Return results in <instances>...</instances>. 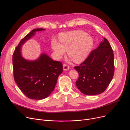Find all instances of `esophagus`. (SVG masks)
<instances>
[{"mask_svg":"<svg viewBox=\"0 0 130 130\" xmlns=\"http://www.w3.org/2000/svg\"><path fill=\"white\" fill-rule=\"evenodd\" d=\"M69 69H70V67H69V66H68V65H66V64H64V65H63V70H64V71H67V70H69Z\"/></svg>","mask_w":130,"mask_h":130,"instance_id":"esophagus-1","label":"esophagus"}]
</instances>
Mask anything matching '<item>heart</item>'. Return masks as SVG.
I'll list each match as a JSON object with an SVG mask.
<instances>
[{
    "label": "heart",
    "mask_w": 130,
    "mask_h": 130,
    "mask_svg": "<svg viewBox=\"0 0 130 130\" xmlns=\"http://www.w3.org/2000/svg\"><path fill=\"white\" fill-rule=\"evenodd\" d=\"M59 43L55 39L52 41V48L57 59L61 58L67 51L68 55L75 63H80L89 55L93 46V38L82 30L61 34Z\"/></svg>",
    "instance_id": "heart-1"
}]
</instances>
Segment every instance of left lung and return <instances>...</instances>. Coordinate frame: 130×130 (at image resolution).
<instances>
[{
	"instance_id": "1",
	"label": "left lung",
	"mask_w": 130,
	"mask_h": 130,
	"mask_svg": "<svg viewBox=\"0 0 130 130\" xmlns=\"http://www.w3.org/2000/svg\"><path fill=\"white\" fill-rule=\"evenodd\" d=\"M74 68L79 74L76 85L82 93L95 95L105 91L114 72V54L108 40L104 38L84 62Z\"/></svg>"
}]
</instances>
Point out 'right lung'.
I'll list each match as a JSON object with an SVG mask.
<instances>
[{
    "mask_svg": "<svg viewBox=\"0 0 130 130\" xmlns=\"http://www.w3.org/2000/svg\"><path fill=\"white\" fill-rule=\"evenodd\" d=\"M43 28L33 29L21 40L12 56L14 79L19 89L32 100H43L54 91L58 76L63 72V65L53 60L45 53L37 59L28 60L22 53V46Z\"/></svg>",
    "mask_w": 130,
    "mask_h": 130,
    "instance_id": "add662e5",
    "label": "right lung"
}]
</instances>
